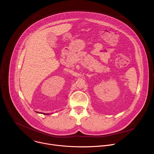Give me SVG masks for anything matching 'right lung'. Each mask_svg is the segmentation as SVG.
Listing matches in <instances>:
<instances>
[{
	"instance_id": "right-lung-1",
	"label": "right lung",
	"mask_w": 154,
	"mask_h": 154,
	"mask_svg": "<svg viewBox=\"0 0 154 154\" xmlns=\"http://www.w3.org/2000/svg\"><path fill=\"white\" fill-rule=\"evenodd\" d=\"M38 113H39V112H37ZM43 114H45V115H48L49 114H46V113H43Z\"/></svg>"
}]
</instances>
